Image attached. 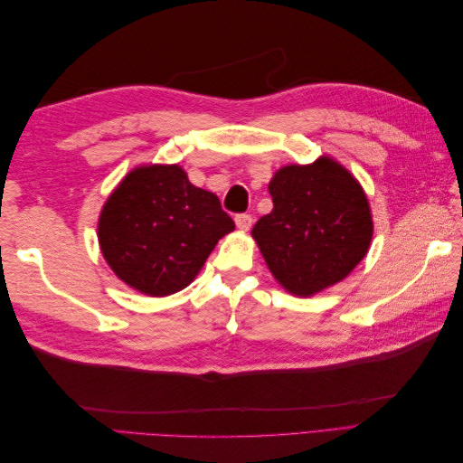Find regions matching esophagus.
I'll use <instances>...</instances> for the list:
<instances>
[{
    "label": "esophagus",
    "mask_w": 463,
    "mask_h": 463,
    "mask_svg": "<svg viewBox=\"0 0 463 463\" xmlns=\"http://www.w3.org/2000/svg\"><path fill=\"white\" fill-rule=\"evenodd\" d=\"M235 223H237V228H240V230H249L250 226H253V216H250V214H237Z\"/></svg>",
    "instance_id": "esophagus-1"
}]
</instances>
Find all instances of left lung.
<instances>
[{
	"instance_id": "1",
	"label": "left lung",
	"mask_w": 463,
	"mask_h": 463,
	"mask_svg": "<svg viewBox=\"0 0 463 463\" xmlns=\"http://www.w3.org/2000/svg\"><path fill=\"white\" fill-rule=\"evenodd\" d=\"M274 208L253 237L274 278L311 296L352 272L367 255L373 220L365 193L340 164L286 165L269 185Z\"/></svg>"
}]
</instances>
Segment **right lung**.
Masks as SVG:
<instances>
[{
  "label": "right lung",
  "mask_w": 463,
  "mask_h": 463,
  "mask_svg": "<svg viewBox=\"0 0 463 463\" xmlns=\"http://www.w3.org/2000/svg\"><path fill=\"white\" fill-rule=\"evenodd\" d=\"M233 228L216 194L194 187L179 165H146L111 193L98 240L125 284L162 298L189 286Z\"/></svg>",
  "instance_id": "1"
}]
</instances>
